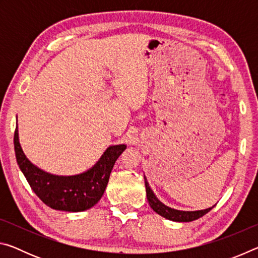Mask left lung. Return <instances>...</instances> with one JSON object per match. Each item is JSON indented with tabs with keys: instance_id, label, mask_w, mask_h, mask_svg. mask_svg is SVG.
I'll use <instances>...</instances> for the list:
<instances>
[{
	"instance_id": "obj_1",
	"label": "left lung",
	"mask_w": 258,
	"mask_h": 258,
	"mask_svg": "<svg viewBox=\"0 0 258 258\" xmlns=\"http://www.w3.org/2000/svg\"><path fill=\"white\" fill-rule=\"evenodd\" d=\"M145 184H146V190H147V198L148 202H149L150 207L154 209V211L159 214V215L164 216L165 218H168L171 221H175V222H191L195 220H198L199 217L204 216L205 214H207L211 208L204 209V211H197V212H183V211H176V209L169 208L167 206H165L164 204H161L158 199L156 198V196L154 195V192L150 189L149 183L147 182L146 177H145Z\"/></svg>"
}]
</instances>
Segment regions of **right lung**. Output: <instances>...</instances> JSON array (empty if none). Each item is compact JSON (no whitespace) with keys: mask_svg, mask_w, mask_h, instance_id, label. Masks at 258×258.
Masks as SVG:
<instances>
[{"mask_svg":"<svg viewBox=\"0 0 258 258\" xmlns=\"http://www.w3.org/2000/svg\"><path fill=\"white\" fill-rule=\"evenodd\" d=\"M14 143L17 163L32 190L46 206L64 212L86 211L101 199L115 161L126 149L125 145L109 147L87 172L74 176H58L37 168L26 158L17 127Z\"/></svg>","mask_w":258,"mask_h":258,"instance_id":"add662e5","label":"right lung"}]
</instances>
